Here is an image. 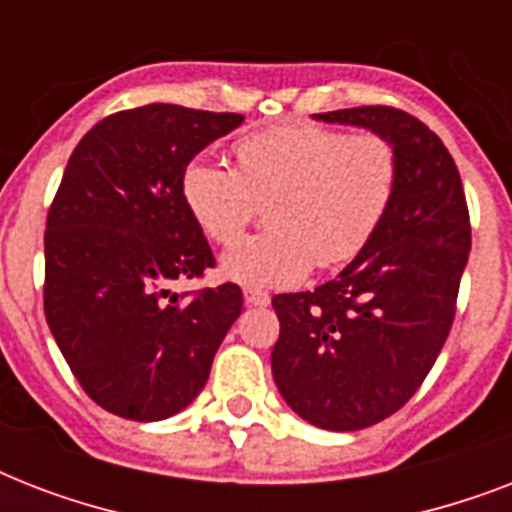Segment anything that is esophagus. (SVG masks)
Listing matches in <instances>:
<instances>
[{
	"label": "esophagus",
	"mask_w": 512,
	"mask_h": 512,
	"mask_svg": "<svg viewBox=\"0 0 512 512\" xmlns=\"http://www.w3.org/2000/svg\"><path fill=\"white\" fill-rule=\"evenodd\" d=\"M244 303L263 308V305L271 303V297H268V292H260V289H244Z\"/></svg>",
	"instance_id": "obj_1"
}]
</instances>
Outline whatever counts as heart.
Returning <instances> with one entry per match:
<instances>
[{"instance_id":"heart-1","label":"heart","mask_w":512,"mask_h":512,"mask_svg":"<svg viewBox=\"0 0 512 512\" xmlns=\"http://www.w3.org/2000/svg\"><path fill=\"white\" fill-rule=\"evenodd\" d=\"M239 170L196 156L180 193L201 233L233 244L257 199H271L273 231L249 236L220 257V276L247 289L292 287L313 263L337 268L361 255L396 196V154L377 135L350 138L316 124H287L236 140Z\"/></svg>"}]
</instances>
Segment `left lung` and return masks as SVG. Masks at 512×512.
<instances>
[{"instance_id": "1", "label": "left lung", "mask_w": 512, "mask_h": 512, "mask_svg": "<svg viewBox=\"0 0 512 512\" xmlns=\"http://www.w3.org/2000/svg\"><path fill=\"white\" fill-rule=\"evenodd\" d=\"M388 140L396 196L335 279L276 295L271 369L281 398L316 428L361 430L398 412L436 364L470 255L460 172L436 132L388 106L313 114Z\"/></svg>"}]
</instances>
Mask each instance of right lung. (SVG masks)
<instances>
[{
    "label": "right lung",
    "mask_w": 512,
    "mask_h": 512,
    "mask_svg": "<svg viewBox=\"0 0 512 512\" xmlns=\"http://www.w3.org/2000/svg\"><path fill=\"white\" fill-rule=\"evenodd\" d=\"M241 114L151 103L92 127L68 159L44 233V316L84 393L124 420L183 412L241 313V289H167L215 265L180 175Z\"/></svg>",
    "instance_id": "add662e5"
}]
</instances>
